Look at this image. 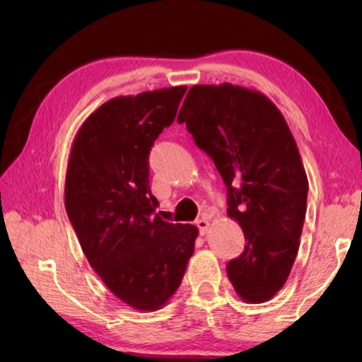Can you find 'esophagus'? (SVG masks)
Segmentation results:
<instances>
[{
	"label": "esophagus",
	"mask_w": 362,
	"mask_h": 362,
	"mask_svg": "<svg viewBox=\"0 0 362 362\" xmlns=\"http://www.w3.org/2000/svg\"><path fill=\"white\" fill-rule=\"evenodd\" d=\"M196 225H198L201 235H206V233L211 228V222L207 218H199L198 222H196Z\"/></svg>",
	"instance_id": "1"
}]
</instances>
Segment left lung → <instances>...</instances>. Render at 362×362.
<instances>
[{"instance_id":"8db88e82","label":"left lung","mask_w":362,"mask_h":362,"mask_svg":"<svg viewBox=\"0 0 362 362\" xmlns=\"http://www.w3.org/2000/svg\"><path fill=\"white\" fill-rule=\"evenodd\" d=\"M177 121L214 159L228 192V217L246 238L226 274L238 296L263 303L286 284L306 214V179L296 139L259 90L230 83L189 88Z\"/></svg>"}]
</instances>
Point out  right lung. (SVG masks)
<instances>
[{
  "mask_svg": "<svg viewBox=\"0 0 362 362\" xmlns=\"http://www.w3.org/2000/svg\"><path fill=\"white\" fill-rule=\"evenodd\" d=\"M187 86L119 95L86 119L73 140L65 209L86 259L121 302L163 308L179 289L198 228L155 214L148 155L173 124Z\"/></svg>",
  "mask_w": 362,
  "mask_h": 362,
  "instance_id": "add662e5",
  "label": "right lung"
}]
</instances>
